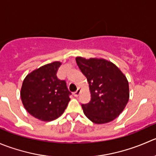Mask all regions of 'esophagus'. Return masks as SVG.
Here are the masks:
<instances>
[{
	"instance_id": "obj_1",
	"label": "esophagus",
	"mask_w": 156,
	"mask_h": 156,
	"mask_svg": "<svg viewBox=\"0 0 156 156\" xmlns=\"http://www.w3.org/2000/svg\"><path fill=\"white\" fill-rule=\"evenodd\" d=\"M80 92H81V89H80V88H79L77 90H76V92H75L74 93H73V95H74L75 97H77V96H79V95H80Z\"/></svg>"
}]
</instances>
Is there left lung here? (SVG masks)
<instances>
[{"mask_svg": "<svg viewBox=\"0 0 156 156\" xmlns=\"http://www.w3.org/2000/svg\"><path fill=\"white\" fill-rule=\"evenodd\" d=\"M76 64L87 78L91 101L82 105L85 115L97 124L118 118L129 101V83L115 64L102 58H76Z\"/></svg>", "mask_w": 156, "mask_h": 156, "instance_id": "8db88e82", "label": "left lung"}]
</instances>
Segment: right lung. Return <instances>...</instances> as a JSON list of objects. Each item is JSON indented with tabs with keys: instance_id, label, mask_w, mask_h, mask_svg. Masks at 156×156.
<instances>
[{
	"instance_id": "add662e5",
	"label": "right lung",
	"mask_w": 156,
	"mask_h": 156,
	"mask_svg": "<svg viewBox=\"0 0 156 156\" xmlns=\"http://www.w3.org/2000/svg\"><path fill=\"white\" fill-rule=\"evenodd\" d=\"M59 61L45 64L26 76L20 91L21 100L32 116L43 121L59 118L67 107L71 92L65 80L57 76Z\"/></svg>"
}]
</instances>
